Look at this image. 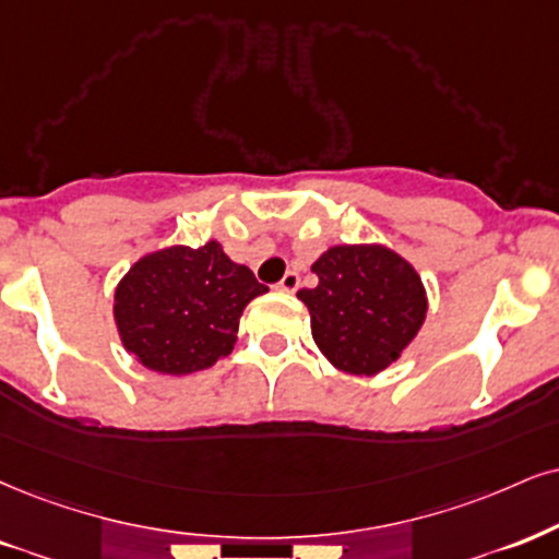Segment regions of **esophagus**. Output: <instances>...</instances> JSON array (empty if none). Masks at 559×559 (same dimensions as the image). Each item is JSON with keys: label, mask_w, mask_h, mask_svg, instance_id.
Here are the masks:
<instances>
[{"label": "esophagus", "mask_w": 559, "mask_h": 559, "mask_svg": "<svg viewBox=\"0 0 559 559\" xmlns=\"http://www.w3.org/2000/svg\"><path fill=\"white\" fill-rule=\"evenodd\" d=\"M277 287H280L282 293H295V290H298V287H300V274H298V272H287L285 277L280 280Z\"/></svg>", "instance_id": "obj_1"}]
</instances>
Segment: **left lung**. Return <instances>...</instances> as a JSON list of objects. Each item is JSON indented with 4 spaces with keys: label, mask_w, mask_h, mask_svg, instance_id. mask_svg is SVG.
<instances>
[{
    "label": "left lung",
    "mask_w": 559,
    "mask_h": 559,
    "mask_svg": "<svg viewBox=\"0 0 559 559\" xmlns=\"http://www.w3.org/2000/svg\"><path fill=\"white\" fill-rule=\"evenodd\" d=\"M319 277L298 298L319 353L342 373L378 376L406 353L427 316L417 269L383 243L332 246L311 264Z\"/></svg>",
    "instance_id": "8db88e82"
}]
</instances>
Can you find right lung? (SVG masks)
<instances>
[{"label": "right lung", "instance_id": "add662e5", "mask_svg": "<svg viewBox=\"0 0 559 559\" xmlns=\"http://www.w3.org/2000/svg\"><path fill=\"white\" fill-rule=\"evenodd\" d=\"M264 293L269 287L217 240L157 248L136 259L116 285V332L142 368L189 376L230 355L240 316Z\"/></svg>", "mask_w": 559, "mask_h": 559}]
</instances>
